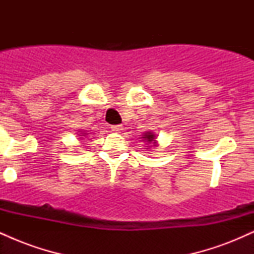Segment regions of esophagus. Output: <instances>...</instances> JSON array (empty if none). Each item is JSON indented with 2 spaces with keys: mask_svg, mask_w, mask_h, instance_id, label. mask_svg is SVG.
I'll return each mask as SVG.
<instances>
[{
  "mask_svg": "<svg viewBox=\"0 0 254 254\" xmlns=\"http://www.w3.org/2000/svg\"><path fill=\"white\" fill-rule=\"evenodd\" d=\"M111 130H112L113 132H121V131L123 130V125H112V127H111Z\"/></svg>",
  "mask_w": 254,
  "mask_h": 254,
  "instance_id": "1",
  "label": "esophagus"
}]
</instances>
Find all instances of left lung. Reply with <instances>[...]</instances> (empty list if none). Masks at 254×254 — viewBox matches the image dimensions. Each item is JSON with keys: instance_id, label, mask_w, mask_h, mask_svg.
Wrapping results in <instances>:
<instances>
[{"instance_id": "8db88e82", "label": "left lung", "mask_w": 254, "mask_h": 254, "mask_svg": "<svg viewBox=\"0 0 254 254\" xmlns=\"http://www.w3.org/2000/svg\"><path fill=\"white\" fill-rule=\"evenodd\" d=\"M142 139H143L144 142H147V144H153L154 147H157V145H159L156 141V135L153 132V131H145L143 135H142ZM150 147H148V148H150Z\"/></svg>"}]
</instances>
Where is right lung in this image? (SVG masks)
I'll list each match as a JSON object with an SVG mask.
<instances>
[{"label": "right lung", "mask_w": 254, "mask_h": 254, "mask_svg": "<svg viewBox=\"0 0 254 254\" xmlns=\"http://www.w3.org/2000/svg\"><path fill=\"white\" fill-rule=\"evenodd\" d=\"M78 132H80V133H78V136H80V138H82V137H84V136L87 135V133L84 132V131H78Z\"/></svg>", "instance_id": "right-lung-1"}]
</instances>
